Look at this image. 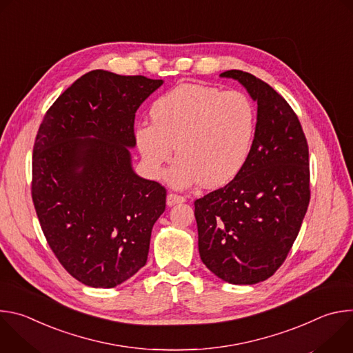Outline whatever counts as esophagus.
<instances>
[{"label":"esophagus","instance_id":"obj_1","mask_svg":"<svg viewBox=\"0 0 353 353\" xmlns=\"http://www.w3.org/2000/svg\"><path fill=\"white\" fill-rule=\"evenodd\" d=\"M184 201H185V198L181 196V195H177V194H169V195L166 196V204H168V207H173V205H176V204H181V203H184Z\"/></svg>","mask_w":353,"mask_h":353}]
</instances>
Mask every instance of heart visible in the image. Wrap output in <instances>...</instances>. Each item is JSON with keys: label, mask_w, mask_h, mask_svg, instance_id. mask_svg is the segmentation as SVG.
Segmentation results:
<instances>
[{"label": "heart", "mask_w": 353, "mask_h": 353, "mask_svg": "<svg viewBox=\"0 0 353 353\" xmlns=\"http://www.w3.org/2000/svg\"><path fill=\"white\" fill-rule=\"evenodd\" d=\"M150 123L134 130L137 148L148 173L158 177L172 159L166 174L177 188L201 183L216 188L232 181L244 168L257 127L256 106L245 93L181 83L157 99Z\"/></svg>", "instance_id": "heart-1"}]
</instances>
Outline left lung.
Segmentation results:
<instances>
[{"mask_svg": "<svg viewBox=\"0 0 353 353\" xmlns=\"http://www.w3.org/2000/svg\"><path fill=\"white\" fill-rule=\"evenodd\" d=\"M257 102L250 157L225 187L196 199L199 257L219 279L254 285L285 261L310 201L309 146L297 116L268 83L225 71Z\"/></svg>", "mask_w": 353, "mask_h": 353, "instance_id": "1", "label": "left lung"}]
</instances>
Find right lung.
Segmentation results:
<instances>
[{
  "label": "right lung",
  "instance_id": "obj_1",
  "mask_svg": "<svg viewBox=\"0 0 353 353\" xmlns=\"http://www.w3.org/2000/svg\"><path fill=\"white\" fill-rule=\"evenodd\" d=\"M163 79L94 70L50 108L33 146L32 198L61 265L92 288H114L148 260L166 190L139 177L135 112Z\"/></svg>",
  "mask_w": 353,
  "mask_h": 353
}]
</instances>
